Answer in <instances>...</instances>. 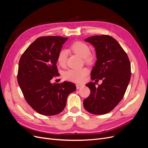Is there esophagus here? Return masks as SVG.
<instances>
[{
  "instance_id": "obj_1",
  "label": "esophagus",
  "mask_w": 148,
  "mask_h": 148,
  "mask_svg": "<svg viewBox=\"0 0 148 148\" xmlns=\"http://www.w3.org/2000/svg\"><path fill=\"white\" fill-rule=\"evenodd\" d=\"M83 86V84H76V87H77V89H79L80 88H82Z\"/></svg>"
}]
</instances>
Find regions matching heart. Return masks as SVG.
<instances>
[{"mask_svg":"<svg viewBox=\"0 0 148 148\" xmlns=\"http://www.w3.org/2000/svg\"><path fill=\"white\" fill-rule=\"evenodd\" d=\"M70 49L77 55L83 57L87 63H91L94 59V56L90 53V48L86 43L81 41H75L71 44ZM68 52L65 49H62L58 53L57 60V63L62 67H65L66 65ZM88 73V70L86 68L79 69H70L65 71L64 77L69 81L79 83L82 82Z\"/></svg>","mask_w":148,"mask_h":148,"instance_id":"b5f03b06","label":"heart"}]
</instances>
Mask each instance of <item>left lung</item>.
<instances>
[{"label": "left lung", "instance_id": "8db88e82", "mask_svg": "<svg viewBox=\"0 0 148 148\" xmlns=\"http://www.w3.org/2000/svg\"><path fill=\"white\" fill-rule=\"evenodd\" d=\"M95 47L97 61L88 83L90 95L83 101L84 109L95 115L106 114L112 110L122 99L131 78V65L127 53L110 36H94L84 40Z\"/></svg>", "mask_w": 148, "mask_h": 148}]
</instances>
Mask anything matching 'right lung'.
Instances as JSON below:
<instances>
[{
    "label": "right lung",
    "mask_w": 148,
    "mask_h": 148,
    "mask_svg": "<svg viewBox=\"0 0 148 148\" xmlns=\"http://www.w3.org/2000/svg\"><path fill=\"white\" fill-rule=\"evenodd\" d=\"M68 38L42 36L26 49L18 64L17 81L25 100L38 113L54 115L62 112L67 97L76 90L75 84H52L59 76L57 57Z\"/></svg>",
    "instance_id": "obj_1"
}]
</instances>
